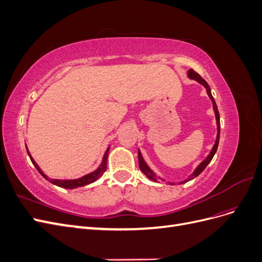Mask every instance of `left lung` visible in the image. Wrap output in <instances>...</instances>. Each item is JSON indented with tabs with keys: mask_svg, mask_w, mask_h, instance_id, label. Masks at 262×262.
I'll return each mask as SVG.
<instances>
[{
	"mask_svg": "<svg viewBox=\"0 0 262 262\" xmlns=\"http://www.w3.org/2000/svg\"><path fill=\"white\" fill-rule=\"evenodd\" d=\"M187 74H188V77H189V78H191V80H194V81H196L198 83H200L201 85H203V86L205 87V90H207V93H208V95H209V97H210V99L212 100L213 110H214V113H215L216 126H217V134H216L215 143H214V145H213V147H212V149H211L210 154H209L207 157H205L204 161H202L199 165H198V167L194 169V171L191 173V175H190L186 180L180 181L179 185L185 184V182H187V181H189V180H192L193 178H195V177H198V176L200 175V173L204 170V168L207 167V166L209 165V163L212 161V158H213L214 154L216 153V149H217V146H219V141H220V124H221V123H220V114H219V110H217L216 102H215V100H214V98H213V96H212V94H211L210 86H209V84H208L207 82H205V80H203V78H202L199 74H198L196 72H194V71H193L192 69H190V70L188 71V72H187ZM138 156H139V166H140V169L142 170V172H143L144 175H145L148 179L153 180V181H156V182H157V179H161V180L164 181V179H162L161 177H157V176L155 175V172L148 167V165H147V164L145 163V161L143 160V156H142V154H141V152H140V149H139ZM168 184H169V185H175V184H173V182H168Z\"/></svg>",
	"mask_w": 262,
	"mask_h": 262,
	"instance_id": "8db88e82",
	"label": "left lung"
}]
</instances>
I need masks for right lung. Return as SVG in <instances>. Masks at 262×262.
Returning a JSON list of instances; mask_svg holds the SVG:
<instances>
[{"instance_id":"add662e5","label":"right lung","mask_w":262,"mask_h":262,"mask_svg":"<svg viewBox=\"0 0 262 262\" xmlns=\"http://www.w3.org/2000/svg\"><path fill=\"white\" fill-rule=\"evenodd\" d=\"M109 148H107V150L104 154V157H102V161H101V164L99 165V167L97 169H95L94 171L87 173V175L81 177V178H77V179H67V180H62V179H51V178H48L47 177V175H45L43 171L40 169V167L37 165V163L34 161V158L31 157L29 150L27 148V145H26V149H27V153L30 157V161L31 163H33L35 165V167L37 168V170L40 172V175L47 179L48 181H50L51 184L58 186V187H61V188H66V189H74V188H77V187H83V186H86V185H90L92 184V182L96 181L99 177L102 176V173L105 172L106 168H107V158H108V153H109Z\"/></svg>"}]
</instances>
